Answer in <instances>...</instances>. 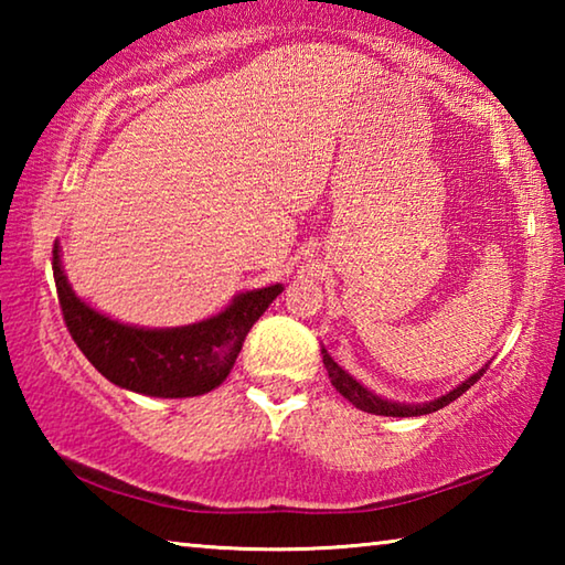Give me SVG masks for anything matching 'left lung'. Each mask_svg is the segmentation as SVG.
Segmentation results:
<instances>
[{"label":"left lung","instance_id":"obj_1","mask_svg":"<svg viewBox=\"0 0 565 565\" xmlns=\"http://www.w3.org/2000/svg\"><path fill=\"white\" fill-rule=\"evenodd\" d=\"M321 353H323V366H327V371H329L331 386L337 388L343 398L351 401V404L356 406V408L366 411V414H376V416H398V418L434 414V411L448 406V404H451V401H456L458 396L466 394V391L471 388V386L476 384V381L486 374V369H489V366H483L481 371H476V374H473L471 379H466L463 384H458L454 391H448V394L441 396V398L428 401V404H394V401H386V398H381V396H376V394H371L369 388H363L356 379H353L351 374H347V371H343V369L339 366V363L329 356L327 349H321Z\"/></svg>","mask_w":565,"mask_h":565}]
</instances>
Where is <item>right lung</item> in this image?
<instances>
[{
	"label": "right lung",
	"mask_w": 565,
	"mask_h": 565,
	"mask_svg": "<svg viewBox=\"0 0 565 565\" xmlns=\"http://www.w3.org/2000/svg\"><path fill=\"white\" fill-rule=\"evenodd\" d=\"M54 281L66 329L104 379L157 398L202 396L224 384L248 329L284 291L281 284L238 294L216 317L177 329H137L84 303L66 281L54 244Z\"/></svg>",
	"instance_id": "right-lung-1"
}]
</instances>
